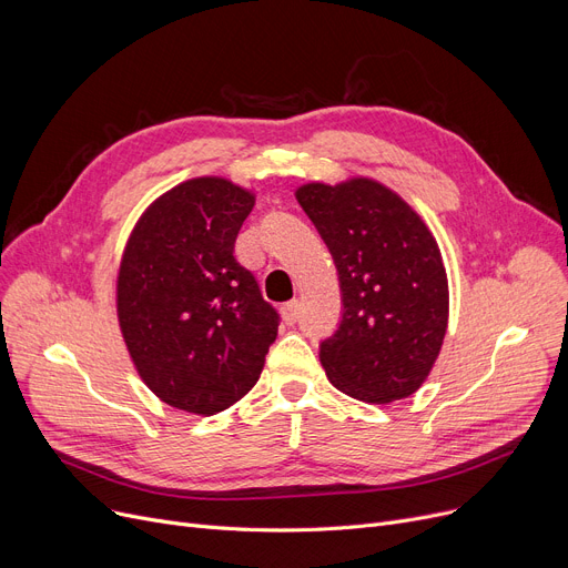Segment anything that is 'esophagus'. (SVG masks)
<instances>
[{
  "label": "esophagus",
  "instance_id": "esophagus-1",
  "mask_svg": "<svg viewBox=\"0 0 568 568\" xmlns=\"http://www.w3.org/2000/svg\"><path fill=\"white\" fill-rule=\"evenodd\" d=\"M300 311H302V304L296 302V300H292V302L283 304V308H281V315H283L285 324H294L296 320H300Z\"/></svg>",
  "mask_w": 568,
  "mask_h": 568
}]
</instances>
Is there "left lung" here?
<instances>
[{
	"instance_id": "obj_1",
	"label": "left lung",
	"mask_w": 568,
	"mask_h": 568,
	"mask_svg": "<svg viewBox=\"0 0 568 568\" xmlns=\"http://www.w3.org/2000/svg\"><path fill=\"white\" fill-rule=\"evenodd\" d=\"M296 200L338 268L343 320L320 345L338 392L386 405L422 389L449 326V281L424 219L389 186L311 182Z\"/></svg>"
}]
</instances>
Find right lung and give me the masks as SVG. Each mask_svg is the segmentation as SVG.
I'll use <instances>...</instances> for the list:
<instances>
[{
	"label": "right lung",
	"instance_id": "right-lung-1",
	"mask_svg": "<svg viewBox=\"0 0 568 568\" xmlns=\"http://www.w3.org/2000/svg\"><path fill=\"white\" fill-rule=\"evenodd\" d=\"M255 193L195 176L149 204L122 253L116 320L140 379L163 403L212 416L260 379L278 313L234 242Z\"/></svg>",
	"mask_w": 568,
	"mask_h": 568
}]
</instances>
